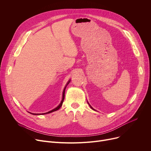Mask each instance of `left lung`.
Returning <instances> with one entry per match:
<instances>
[{"instance_id":"8db88e82","label":"left lung","mask_w":151,"mask_h":151,"mask_svg":"<svg viewBox=\"0 0 151 151\" xmlns=\"http://www.w3.org/2000/svg\"><path fill=\"white\" fill-rule=\"evenodd\" d=\"M89 106H91V108H92V109H93V110H94V109H93V108H92V106H91V105H89Z\"/></svg>"}]
</instances>
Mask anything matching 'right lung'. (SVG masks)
I'll use <instances>...</instances> for the list:
<instances>
[{
    "label": "right lung",
    "mask_w": 151,
    "mask_h": 151,
    "mask_svg": "<svg viewBox=\"0 0 151 151\" xmlns=\"http://www.w3.org/2000/svg\"><path fill=\"white\" fill-rule=\"evenodd\" d=\"M69 83H70V81H68V83L67 84V85ZM66 86H65V88H64V90H63V96H62V101H61V102H60V104H59V105L58 107H56L55 108H54V109H52V110H51V111H50L49 112L45 113H42V114H48V113H52V112H53V111H57V110H58V109H59L62 106V104H63V100H64V97H65V91ZM30 114H34V115H38V114H34V113H30Z\"/></svg>",
    "instance_id": "obj_1"
}]
</instances>
